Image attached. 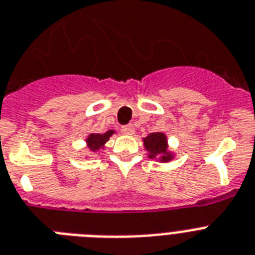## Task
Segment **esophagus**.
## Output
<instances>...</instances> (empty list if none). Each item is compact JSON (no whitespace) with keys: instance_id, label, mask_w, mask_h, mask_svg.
Masks as SVG:
<instances>
[{"instance_id":"esophagus-1","label":"esophagus","mask_w":255,"mask_h":255,"mask_svg":"<svg viewBox=\"0 0 255 255\" xmlns=\"http://www.w3.org/2000/svg\"><path fill=\"white\" fill-rule=\"evenodd\" d=\"M121 131L126 135H131L132 132H134V126L132 125H125V126H121Z\"/></svg>"}]
</instances>
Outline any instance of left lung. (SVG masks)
<instances>
[{
    "label": "left lung",
    "instance_id": "left-lung-1",
    "mask_svg": "<svg viewBox=\"0 0 255 255\" xmlns=\"http://www.w3.org/2000/svg\"><path fill=\"white\" fill-rule=\"evenodd\" d=\"M144 145L149 152H152L151 157H153L154 154H165L167 148L166 136L161 132H152L144 139ZM170 157V154H165L162 156V161H169Z\"/></svg>",
    "mask_w": 255,
    "mask_h": 255
}]
</instances>
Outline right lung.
<instances>
[{
    "mask_svg": "<svg viewBox=\"0 0 255 255\" xmlns=\"http://www.w3.org/2000/svg\"><path fill=\"white\" fill-rule=\"evenodd\" d=\"M112 130L104 132V134H90V136H89L88 139V144L89 147H90L91 151H95V149L101 148L102 145L110 139V136L112 135Z\"/></svg>",
    "mask_w": 255,
    "mask_h": 255,
    "instance_id": "obj_1",
    "label": "right lung"
}]
</instances>
